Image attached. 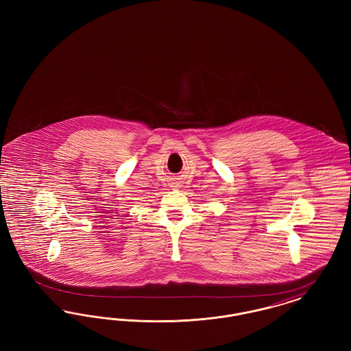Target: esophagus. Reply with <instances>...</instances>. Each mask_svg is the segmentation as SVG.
<instances>
[{"label": "esophagus", "instance_id": "esophagus-1", "mask_svg": "<svg viewBox=\"0 0 351 351\" xmlns=\"http://www.w3.org/2000/svg\"><path fill=\"white\" fill-rule=\"evenodd\" d=\"M171 186L173 188H178V186H182V183L179 180H173V183L171 184Z\"/></svg>", "mask_w": 351, "mask_h": 351}]
</instances>
